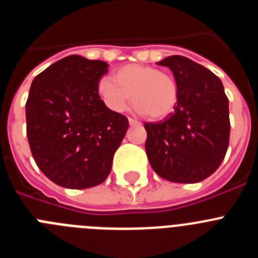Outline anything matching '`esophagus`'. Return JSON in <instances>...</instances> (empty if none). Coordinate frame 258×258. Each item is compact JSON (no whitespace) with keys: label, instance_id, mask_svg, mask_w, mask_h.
Instances as JSON below:
<instances>
[{"label":"esophagus","instance_id":"esophagus-1","mask_svg":"<svg viewBox=\"0 0 258 258\" xmlns=\"http://www.w3.org/2000/svg\"><path fill=\"white\" fill-rule=\"evenodd\" d=\"M129 124H131L132 126H136V125H141V122L138 121V120H136V118L129 117Z\"/></svg>","mask_w":258,"mask_h":258}]
</instances>
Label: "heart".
<instances>
[{"label": "heart", "instance_id": "obj_1", "mask_svg": "<svg viewBox=\"0 0 258 258\" xmlns=\"http://www.w3.org/2000/svg\"><path fill=\"white\" fill-rule=\"evenodd\" d=\"M98 94L109 109L120 112L131 94L137 111L150 118H163L173 112L178 101V86L168 72L150 66L127 64L116 71L113 80L103 77Z\"/></svg>", "mask_w": 258, "mask_h": 258}]
</instances>
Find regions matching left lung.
Here are the masks:
<instances>
[{"label":"left lung","mask_w":258,"mask_h":258,"mask_svg":"<svg viewBox=\"0 0 258 258\" xmlns=\"http://www.w3.org/2000/svg\"><path fill=\"white\" fill-rule=\"evenodd\" d=\"M157 64L174 75L178 101L163 121L145 122L146 154L161 178L200 182L217 170L226 155L229 99L221 80L191 59L172 55Z\"/></svg>","instance_id":"left-lung-1"}]
</instances>
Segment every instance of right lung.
Segmentation results:
<instances>
[{"mask_svg":"<svg viewBox=\"0 0 258 258\" xmlns=\"http://www.w3.org/2000/svg\"><path fill=\"white\" fill-rule=\"evenodd\" d=\"M102 60L70 55L35 77L26 103L27 137L40 170L61 187H94L108 177L127 118L98 94Z\"/></svg>","mask_w":258,"mask_h":258,"instance_id":"1","label":"right lung"}]
</instances>
